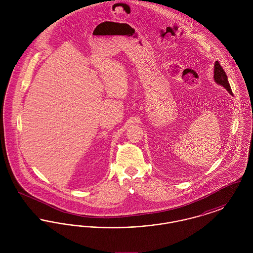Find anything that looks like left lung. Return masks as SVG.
<instances>
[{"mask_svg":"<svg viewBox=\"0 0 253 253\" xmlns=\"http://www.w3.org/2000/svg\"><path fill=\"white\" fill-rule=\"evenodd\" d=\"M214 81L217 84L222 85L225 89H227V91L229 92L230 95H233L231 92V88L229 85V82H228V77L227 74L224 71L223 67L220 65V63L218 62V60L215 61L214 63Z\"/></svg>","mask_w":253,"mask_h":253,"instance_id":"obj_1","label":"left lung"}]
</instances>
